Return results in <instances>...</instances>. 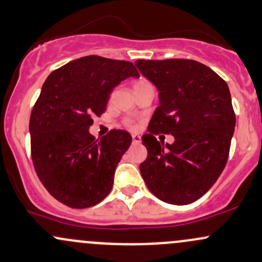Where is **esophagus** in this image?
Here are the masks:
<instances>
[{
	"label": "esophagus",
	"instance_id": "34e87169",
	"mask_svg": "<svg viewBox=\"0 0 262 262\" xmlns=\"http://www.w3.org/2000/svg\"><path fill=\"white\" fill-rule=\"evenodd\" d=\"M133 143L134 144H140L142 143V138H140V136H138V134H133Z\"/></svg>",
	"mask_w": 262,
	"mask_h": 262
}]
</instances>
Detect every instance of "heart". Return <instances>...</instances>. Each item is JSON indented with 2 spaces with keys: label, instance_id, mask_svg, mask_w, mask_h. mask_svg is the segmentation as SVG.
Returning <instances> with one entry per match:
<instances>
[{
  "label": "heart",
  "instance_id": "obj_1",
  "mask_svg": "<svg viewBox=\"0 0 262 262\" xmlns=\"http://www.w3.org/2000/svg\"><path fill=\"white\" fill-rule=\"evenodd\" d=\"M145 80H140V82H138L137 84H139V83H144ZM126 124H128V126H130V128H136V124H134L133 122H130V120H129L128 123H126Z\"/></svg>",
  "mask_w": 262,
  "mask_h": 262
}]
</instances>
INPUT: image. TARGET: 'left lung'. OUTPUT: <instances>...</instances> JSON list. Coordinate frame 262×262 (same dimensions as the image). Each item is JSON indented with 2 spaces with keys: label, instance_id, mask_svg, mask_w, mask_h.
<instances>
[{
  "label": "left lung",
  "instance_id": "left-lung-1",
  "mask_svg": "<svg viewBox=\"0 0 262 262\" xmlns=\"http://www.w3.org/2000/svg\"><path fill=\"white\" fill-rule=\"evenodd\" d=\"M140 73L159 91L143 144L148 157L140 174L158 199L186 205L203 196L223 173L235 129L226 82L211 68L191 59H138ZM171 134L173 145L158 142Z\"/></svg>",
  "mask_w": 262,
  "mask_h": 262
}]
</instances>
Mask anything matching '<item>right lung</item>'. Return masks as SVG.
<instances>
[{
    "instance_id": "1",
    "label": "right lung",
    "mask_w": 262,
    "mask_h": 262,
    "mask_svg": "<svg viewBox=\"0 0 262 262\" xmlns=\"http://www.w3.org/2000/svg\"><path fill=\"white\" fill-rule=\"evenodd\" d=\"M129 77H139L133 63L87 56L43 83L30 118L32 162L43 186L70 208H91L112 190L132 136L113 129L98 140L88 129L105 112L113 88Z\"/></svg>"
}]
</instances>
